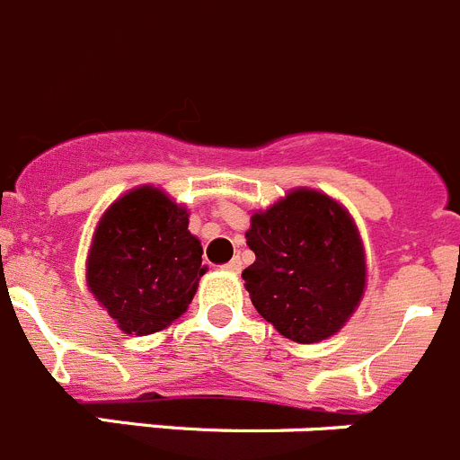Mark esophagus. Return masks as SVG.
<instances>
[{
	"instance_id": "1",
	"label": "esophagus",
	"mask_w": 460,
	"mask_h": 460,
	"mask_svg": "<svg viewBox=\"0 0 460 460\" xmlns=\"http://www.w3.org/2000/svg\"><path fill=\"white\" fill-rule=\"evenodd\" d=\"M225 268H226V270H229V272H234V275H238V272L243 270V261H240L238 256H235V259H231Z\"/></svg>"
}]
</instances>
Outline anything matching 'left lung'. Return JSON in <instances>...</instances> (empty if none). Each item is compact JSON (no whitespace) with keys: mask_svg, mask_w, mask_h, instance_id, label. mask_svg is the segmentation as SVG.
Returning a JSON list of instances; mask_svg holds the SVG:
<instances>
[{"mask_svg":"<svg viewBox=\"0 0 460 460\" xmlns=\"http://www.w3.org/2000/svg\"><path fill=\"white\" fill-rule=\"evenodd\" d=\"M243 270L256 312L296 343L330 339L349 323L367 288V254L353 215L314 188L288 190L254 210Z\"/></svg>","mask_w":460,"mask_h":460,"instance_id":"obj_1","label":"left lung"}]
</instances>
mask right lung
<instances>
[{
  "label": "right lung",
  "instance_id": "add662e5",
  "mask_svg": "<svg viewBox=\"0 0 460 460\" xmlns=\"http://www.w3.org/2000/svg\"><path fill=\"white\" fill-rule=\"evenodd\" d=\"M190 210L164 190H128L101 215L86 287L121 332H160L188 312L201 275V240L190 234Z\"/></svg>",
  "mask_w": 460,
  "mask_h": 460
}]
</instances>
